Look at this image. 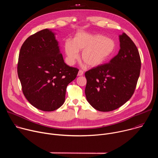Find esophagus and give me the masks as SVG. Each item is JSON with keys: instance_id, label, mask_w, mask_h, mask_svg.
Returning <instances> with one entry per match:
<instances>
[{"instance_id": "1", "label": "esophagus", "mask_w": 158, "mask_h": 158, "mask_svg": "<svg viewBox=\"0 0 158 158\" xmlns=\"http://www.w3.org/2000/svg\"><path fill=\"white\" fill-rule=\"evenodd\" d=\"M83 74H84V71L82 70H79L78 72V76H83Z\"/></svg>"}]
</instances>
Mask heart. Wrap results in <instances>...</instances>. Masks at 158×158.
<instances>
[{
  "instance_id": "1",
  "label": "heart",
  "mask_w": 158,
  "mask_h": 158,
  "mask_svg": "<svg viewBox=\"0 0 158 158\" xmlns=\"http://www.w3.org/2000/svg\"><path fill=\"white\" fill-rule=\"evenodd\" d=\"M115 42L101 34H91L80 32L73 40H67L64 51L69 64H73L79 58L78 51H81V57L89 67L100 65L109 58L116 51Z\"/></svg>"
}]
</instances>
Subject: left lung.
Segmentation results:
<instances>
[{
    "label": "left lung",
    "instance_id": "8db88e82",
    "mask_svg": "<svg viewBox=\"0 0 158 158\" xmlns=\"http://www.w3.org/2000/svg\"><path fill=\"white\" fill-rule=\"evenodd\" d=\"M119 41V51L109 63L85 73L86 99L101 112L115 110L129 101L139 77L141 62L136 46L125 33Z\"/></svg>",
    "mask_w": 158,
    "mask_h": 158
}]
</instances>
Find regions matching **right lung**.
<instances>
[{"instance_id": "1", "label": "right lung", "mask_w": 158, "mask_h": 158, "mask_svg": "<svg viewBox=\"0 0 158 158\" xmlns=\"http://www.w3.org/2000/svg\"><path fill=\"white\" fill-rule=\"evenodd\" d=\"M79 69L67 65L54 34L48 29L29 36L21 46L17 74L27 100L44 111H53L64 102L67 85Z\"/></svg>"}]
</instances>
